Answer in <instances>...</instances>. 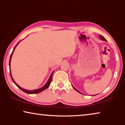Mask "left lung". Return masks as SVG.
Masks as SVG:
<instances>
[{
  "label": "left lung",
  "mask_w": 125,
  "mask_h": 125,
  "mask_svg": "<svg viewBox=\"0 0 125 125\" xmlns=\"http://www.w3.org/2000/svg\"><path fill=\"white\" fill-rule=\"evenodd\" d=\"M99 37H100V39L101 40H103V41H106V39H105L104 37L103 36H101V35H99ZM72 86H73V85H72ZM73 87L74 88V89H75L76 91H77V92H78V93H80V94H82V93H80V92H79V91H78V90L77 89H75L74 87L73 86Z\"/></svg>",
  "instance_id": "left-lung-1"
}]
</instances>
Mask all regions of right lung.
I'll return each mask as SVG.
<instances>
[{
  "mask_svg": "<svg viewBox=\"0 0 125 125\" xmlns=\"http://www.w3.org/2000/svg\"><path fill=\"white\" fill-rule=\"evenodd\" d=\"M19 42H20V41L18 43L16 44L15 46V47H14V50H13V51H12V53H11V55H10V60H9V68H10V76H11V79H12V82H13L14 83V84H15V85H16L17 86H18V87L19 88L20 90H22V91H23V92H24L27 93V94H37V93H41V92H42V91L45 90V89H47V88H48V86H49V85H50L51 82V80H52V74H53V72H52V73H51V74L50 77V78H49V79H48V80H47V83H46V84H45V85H43V86H42V87L40 88H39V89H37L32 90H26V89H24V88H21V86H20L18 84H16V82H15L14 80V79H13V78H12V77L11 73V69H10V62H11V57H12V54H13V52H14V50H15V49L16 47L17 46V45H18V43H19Z\"/></svg>",
  "mask_w": 125,
  "mask_h": 125,
  "instance_id": "add662e5",
  "label": "right lung"
}]
</instances>
